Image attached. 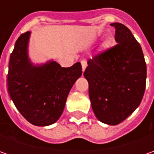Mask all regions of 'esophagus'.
<instances>
[{"mask_svg": "<svg viewBox=\"0 0 154 154\" xmlns=\"http://www.w3.org/2000/svg\"><path fill=\"white\" fill-rule=\"evenodd\" d=\"M86 65H87V63H86V60H82V61H81L82 71H85V69H86Z\"/></svg>", "mask_w": 154, "mask_h": 154, "instance_id": "1", "label": "esophagus"}]
</instances>
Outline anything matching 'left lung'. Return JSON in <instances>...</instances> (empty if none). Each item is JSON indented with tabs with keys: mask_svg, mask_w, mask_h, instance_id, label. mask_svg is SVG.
<instances>
[{
	"mask_svg": "<svg viewBox=\"0 0 154 154\" xmlns=\"http://www.w3.org/2000/svg\"><path fill=\"white\" fill-rule=\"evenodd\" d=\"M117 43L88 60L84 76L92 108L100 122L117 125L140 105L146 88V65L141 47L130 30L112 23Z\"/></svg>",
	"mask_w": 154,
	"mask_h": 154,
	"instance_id": "1",
	"label": "left lung"
}]
</instances>
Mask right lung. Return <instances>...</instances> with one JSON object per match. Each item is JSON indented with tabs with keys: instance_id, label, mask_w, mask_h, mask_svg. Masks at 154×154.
Here are the masks:
<instances>
[{
	"instance_id": "obj_1",
	"label": "right lung",
	"mask_w": 154,
	"mask_h": 154,
	"mask_svg": "<svg viewBox=\"0 0 154 154\" xmlns=\"http://www.w3.org/2000/svg\"><path fill=\"white\" fill-rule=\"evenodd\" d=\"M31 32L17 39L9 59L8 89L17 109L36 126L55 123L62 116L68 95L82 74L80 62L62 68L55 61L34 65L28 57Z\"/></svg>"
}]
</instances>
